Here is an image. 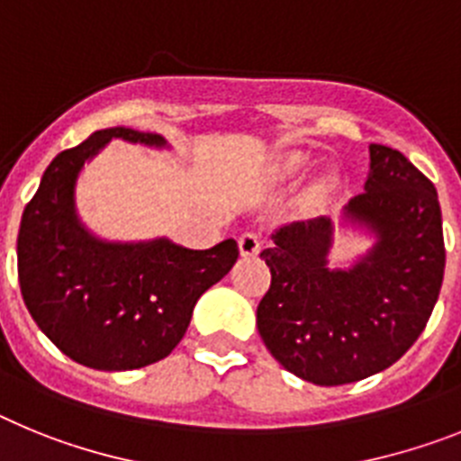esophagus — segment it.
<instances>
[{
  "label": "esophagus",
  "mask_w": 461,
  "mask_h": 461,
  "mask_svg": "<svg viewBox=\"0 0 461 461\" xmlns=\"http://www.w3.org/2000/svg\"><path fill=\"white\" fill-rule=\"evenodd\" d=\"M239 250H241L243 258H255L262 250V239L255 231H246V234L239 236Z\"/></svg>",
  "instance_id": "obj_1"
}]
</instances>
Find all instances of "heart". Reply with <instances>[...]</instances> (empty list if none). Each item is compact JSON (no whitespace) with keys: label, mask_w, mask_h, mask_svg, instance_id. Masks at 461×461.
I'll use <instances>...</instances> for the list:
<instances>
[{"label":"heart","mask_w":461,"mask_h":461,"mask_svg":"<svg viewBox=\"0 0 461 461\" xmlns=\"http://www.w3.org/2000/svg\"><path fill=\"white\" fill-rule=\"evenodd\" d=\"M306 167H308V158L303 153H299V150H294V153H287L285 158L280 159V171H283L285 176L302 174Z\"/></svg>","instance_id":"obj_1"}]
</instances>
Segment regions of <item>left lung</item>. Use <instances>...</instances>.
Here are the masks:
<instances>
[{"label": "left lung", "instance_id": "8db88e82", "mask_svg": "<svg viewBox=\"0 0 461 461\" xmlns=\"http://www.w3.org/2000/svg\"><path fill=\"white\" fill-rule=\"evenodd\" d=\"M364 192L341 227L374 236L350 267H330L334 222L325 215L283 225L259 253L271 287L258 306L264 346L313 385H346L387 369L418 341L446 269L436 187L399 150L369 146Z\"/></svg>", "mask_w": 461, "mask_h": 461}]
</instances>
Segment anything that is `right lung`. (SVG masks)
<instances>
[{
    "instance_id": "right-lung-1",
    "label": "right lung",
    "mask_w": 461,
    "mask_h": 461,
    "mask_svg": "<svg viewBox=\"0 0 461 461\" xmlns=\"http://www.w3.org/2000/svg\"><path fill=\"white\" fill-rule=\"evenodd\" d=\"M111 139L169 148L159 134L109 127L62 150L43 171L18 231V278L39 330L74 362L130 371L164 359L194 303L239 258L234 239L190 250L169 239L106 241L76 208L78 174Z\"/></svg>"
}]
</instances>
